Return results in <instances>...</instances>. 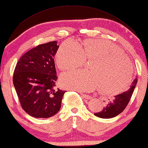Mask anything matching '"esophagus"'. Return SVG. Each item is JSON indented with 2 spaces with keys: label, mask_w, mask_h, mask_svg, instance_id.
Masks as SVG:
<instances>
[{
  "label": "esophagus",
  "mask_w": 148,
  "mask_h": 148,
  "mask_svg": "<svg viewBox=\"0 0 148 148\" xmlns=\"http://www.w3.org/2000/svg\"><path fill=\"white\" fill-rule=\"evenodd\" d=\"M81 95L83 96V98H85V99H88H88L92 98V96H90L89 95H86V94H83V93L81 92Z\"/></svg>",
  "instance_id": "obj_1"
}]
</instances>
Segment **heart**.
I'll return each mask as SVG.
<instances>
[{"mask_svg": "<svg viewBox=\"0 0 148 148\" xmlns=\"http://www.w3.org/2000/svg\"><path fill=\"white\" fill-rule=\"evenodd\" d=\"M86 60H94L90 69L78 70L62 74L64 87L78 91H91L101 87L106 95H115L125 90L133 77V66L123 51L105 40H90L80 45L68 40L61 45L56 56L61 71L82 66Z\"/></svg>", "mask_w": 148, "mask_h": 148, "instance_id": "b5f03b06", "label": "heart"}]
</instances>
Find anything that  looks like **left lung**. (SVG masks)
Here are the masks:
<instances>
[{
  "instance_id": "1",
  "label": "left lung",
  "mask_w": 148,
  "mask_h": 148,
  "mask_svg": "<svg viewBox=\"0 0 148 148\" xmlns=\"http://www.w3.org/2000/svg\"><path fill=\"white\" fill-rule=\"evenodd\" d=\"M137 81L136 77L127 91L115 96L113 100H110L101 111L95 112L94 114L101 119H111L120 114L130 102Z\"/></svg>"
}]
</instances>
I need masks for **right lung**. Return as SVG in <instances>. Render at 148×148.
<instances>
[{
  "instance_id": "obj_1",
  "label": "right lung",
  "mask_w": 148,
  "mask_h": 148,
  "mask_svg": "<svg viewBox=\"0 0 148 148\" xmlns=\"http://www.w3.org/2000/svg\"><path fill=\"white\" fill-rule=\"evenodd\" d=\"M57 41L39 45L18 61L13 82L24 111L35 118H49L60 111L65 90L56 88L54 57Z\"/></svg>"
}]
</instances>
